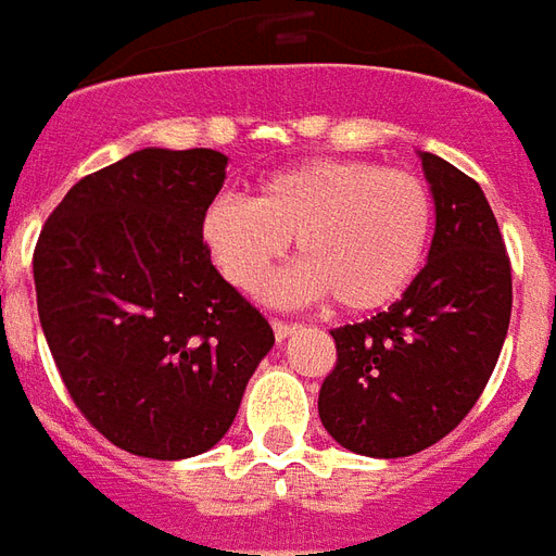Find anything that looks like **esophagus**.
Segmentation results:
<instances>
[{
	"instance_id": "1",
	"label": "esophagus",
	"mask_w": 556,
	"mask_h": 556,
	"mask_svg": "<svg viewBox=\"0 0 556 556\" xmlns=\"http://www.w3.org/2000/svg\"><path fill=\"white\" fill-rule=\"evenodd\" d=\"M273 331L275 340H287L295 331V326L293 323H283V319H273Z\"/></svg>"
}]
</instances>
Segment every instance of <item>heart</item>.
I'll return each instance as SVG.
<instances>
[{
  "label": "heart",
  "instance_id": "heart-1",
  "mask_svg": "<svg viewBox=\"0 0 556 556\" xmlns=\"http://www.w3.org/2000/svg\"><path fill=\"white\" fill-rule=\"evenodd\" d=\"M432 225V194L417 174L319 156L266 174L254 198L213 194L198 237L218 275L242 293L261 290L295 237L302 261L266 287V299L299 305L331 293L338 307L364 314L406 293Z\"/></svg>",
  "mask_w": 556,
  "mask_h": 556
}]
</instances>
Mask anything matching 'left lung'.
<instances>
[{"label":"left lung","mask_w":556,"mask_h":556,"mask_svg":"<svg viewBox=\"0 0 556 556\" xmlns=\"http://www.w3.org/2000/svg\"><path fill=\"white\" fill-rule=\"evenodd\" d=\"M435 201L427 266L403 299L331 331L338 367L319 388V420L340 447L396 459L432 447L483 394L513 311V273L483 189L420 150Z\"/></svg>","instance_id":"1"}]
</instances>
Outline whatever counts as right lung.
<instances>
[{
  "label": "right lung",
  "instance_id": "right-lung-1",
  "mask_svg": "<svg viewBox=\"0 0 556 556\" xmlns=\"http://www.w3.org/2000/svg\"><path fill=\"white\" fill-rule=\"evenodd\" d=\"M225 168L218 150H136L73 186L35 245L40 328L67 394L136 456L218 444L275 343L198 237Z\"/></svg>",
  "mask_w": 556,
  "mask_h": 556
}]
</instances>
